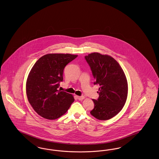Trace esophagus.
<instances>
[{
	"instance_id": "34e87169",
	"label": "esophagus",
	"mask_w": 159,
	"mask_h": 159,
	"mask_svg": "<svg viewBox=\"0 0 159 159\" xmlns=\"http://www.w3.org/2000/svg\"><path fill=\"white\" fill-rule=\"evenodd\" d=\"M77 99L79 100V101H82L83 99H84V96H77Z\"/></svg>"
}]
</instances>
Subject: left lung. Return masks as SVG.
Returning <instances> with one entry per match:
<instances>
[{"label": "left lung", "mask_w": 159, "mask_h": 159, "mask_svg": "<svg viewBox=\"0 0 159 159\" xmlns=\"http://www.w3.org/2000/svg\"><path fill=\"white\" fill-rule=\"evenodd\" d=\"M85 59L99 84V98L92 99L95 107L90 114L99 120H108L124 107L128 95V83L121 66L113 57L98 52L85 56Z\"/></svg>", "instance_id": "8db88e82"}]
</instances>
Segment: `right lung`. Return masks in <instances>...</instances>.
<instances>
[{
	"label": "right lung",
	"instance_id": "1",
	"mask_svg": "<svg viewBox=\"0 0 159 159\" xmlns=\"http://www.w3.org/2000/svg\"><path fill=\"white\" fill-rule=\"evenodd\" d=\"M77 57L70 54H48L32 67L26 80V93L34 110L41 116L57 119L74 102L73 96L57 88L63 80L66 66Z\"/></svg>",
	"mask_w": 159,
	"mask_h": 159
}]
</instances>
